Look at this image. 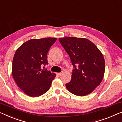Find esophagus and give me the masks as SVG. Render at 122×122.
<instances>
[{
    "mask_svg": "<svg viewBox=\"0 0 122 122\" xmlns=\"http://www.w3.org/2000/svg\"><path fill=\"white\" fill-rule=\"evenodd\" d=\"M62 74H63V72H61L60 73H57V75L59 76H61Z\"/></svg>",
    "mask_w": 122,
    "mask_h": 122,
    "instance_id": "esophagus-1",
    "label": "esophagus"
}]
</instances>
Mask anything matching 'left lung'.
<instances>
[{
    "label": "left lung",
    "instance_id": "obj_1",
    "mask_svg": "<svg viewBox=\"0 0 122 122\" xmlns=\"http://www.w3.org/2000/svg\"><path fill=\"white\" fill-rule=\"evenodd\" d=\"M59 41L70 56L74 69L71 81L66 87L74 95L83 96L92 92L102 81L105 62L97 46L84 38H60Z\"/></svg>",
    "mask_w": 122,
    "mask_h": 122
}]
</instances>
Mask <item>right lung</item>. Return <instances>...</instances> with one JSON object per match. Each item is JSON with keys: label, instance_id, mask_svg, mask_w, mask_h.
Wrapping results in <instances>:
<instances>
[{"label": "right lung", "instance_id": "right-lung-1", "mask_svg": "<svg viewBox=\"0 0 122 122\" xmlns=\"http://www.w3.org/2000/svg\"><path fill=\"white\" fill-rule=\"evenodd\" d=\"M57 39H32L16 50L12 61V74L16 84L27 95L36 97L49 89L56 74L43 70L48 65L47 54Z\"/></svg>", "mask_w": 122, "mask_h": 122}]
</instances>
